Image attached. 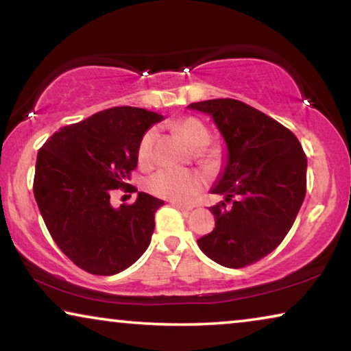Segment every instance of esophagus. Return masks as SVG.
I'll return each instance as SVG.
<instances>
[{"label":"esophagus","instance_id":"esophagus-1","mask_svg":"<svg viewBox=\"0 0 351 351\" xmlns=\"http://www.w3.org/2000/svg\"><path fill=\"white\" fill-rule=\"evenodd\" d=\"M171 206L176 207L178 210H182V212H189V210H192V207H190V206H186V204H181V203H171Z\"/></svg>","mask_w":351,"mask_h":351}]
</instances>
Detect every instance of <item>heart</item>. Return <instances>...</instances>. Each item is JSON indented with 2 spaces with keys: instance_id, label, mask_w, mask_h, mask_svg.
Returning a JSON list of instances; mask_svg holds the SVG:
<instances>
[{
  "instance_id": "1",
  "label": "heart",
  "mask_w": 351,
  "mask_h": 351,
  "mask_svg": "<svg viewBox=\"0 0 351 351\" xmlns=\"http://www.w3.org/2000/svg\"><path fill=\"white\" fill-rule=\"evenodd\" d=\"M175 128L193 148H203L209 144V130L198 119H182L176 123ZM153 141L154 130H148L141 138L138 145V159L141 164L150 161ZM201 187H203V178L195 171L187 170L162 169L147 180L148 192L159 198L175 201V203H190L201 192Z\"/></svg>"
}]
</instances>
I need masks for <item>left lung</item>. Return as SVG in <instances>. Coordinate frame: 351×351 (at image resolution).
<instances>
[{"label": "left lung", "instance_id": "left-lung-1", "mask_svg": "<svg viewBox=\"0 0 351 351\" xmlns=\"http://www.w3.org/2000/svg\"><path fill=\"white\" fill-rule=\"evenodd\" d=\"M187 108L212 117L228 150L210 189L224 201L210 207L215 228L198 246L226 268L252 265L280 245L299 213L306 192L305 153L288 128L240 100L212 99Z\"/></svg>", "mask_w": 351, "mask_h": 351}]
</instances>
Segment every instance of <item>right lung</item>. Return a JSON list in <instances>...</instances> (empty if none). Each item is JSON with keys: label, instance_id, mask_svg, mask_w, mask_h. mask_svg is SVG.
Listing matches in <instances>:
<instances>
[{"label": "right lung", "instance_id": "right-lung-1", "mask_svg": "<svg viewBox=\"0 0 351 351\" xmlns=\"http://www.w3.org/2000/svg\"><path fill=\"white\" fill-rule=\"evenodd\" d=\"M162 119L144 108L114 106L60 128L40 148L35 201L57 246L86 272L117 274L150 245L154 213L164 201L138 192L132 206L112 207L110 195L127 190L139 141Z\"/></svg>", "mask_w": 351, "mask_h": 351}]
</instances>
